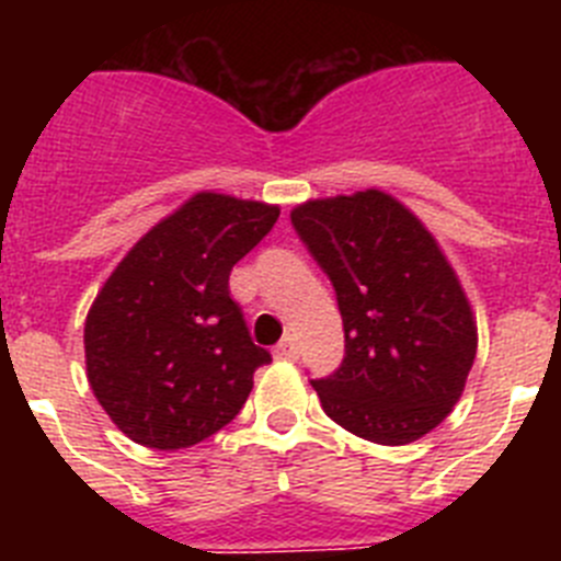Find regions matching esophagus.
<instances>
[{
	"label": "esophagus",
	"mask_w": 561,
	"mask_h": 561,
	"mask_svg": "<svg viewBox=\"0 0 561 561\" xmlns=\"http://www.w3.org/2000/svg\"><path fill=\"white\" fill-rule=\"evenodd\" d=\"M297 354H300V351H297V340L291 334L284 336V340L275 345L277 359H297Z\"/></svg>",
	"instance_id": "1"
}]
</instances>
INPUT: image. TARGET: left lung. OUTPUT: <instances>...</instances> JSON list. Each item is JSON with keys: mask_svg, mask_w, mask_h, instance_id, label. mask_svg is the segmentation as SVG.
I'll list each match as a JSON object with an SVG mask.
<instances>
[{"mask_svg": "<svg viewBox=\"0 0 561 561\" xmlns=\"http://www.w3.org/2000/svg\"><path fill=\"white\" fill-rule=\"evenodd\" d=\"M291 225L334 284L342 365L311 379L325 415L385 447L453 413L478 354V325L433 232L385 191L311 199Z\"/></svg>", "mask_w": 561, "mask_h": 561, "instance_id": "8db88e82", "label": "left lung"}]
</instances>
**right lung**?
<instances>
[{
	"label": "right lung",
	"instance_id": "right-lung-1",
	"mask_svg": "<svg viewBox=\"0 0 561 561\" xmlns=\"http://www.w3.org/2000/svg\"><path fill=\"white\" fill-rule=\"evenodd\" d=\"M280 207L202 191L153 225L108 275L83 325L87 379L134 444L182 449L244 408L272 362L230 297L232 266Z\"/></svg>",
	"mask_w": 561,
	"mask_h": 561
}]
</instances>
